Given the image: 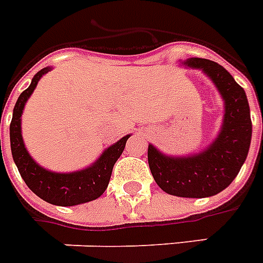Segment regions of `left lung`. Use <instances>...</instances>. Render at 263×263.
<instances>
[{
  "label": "left lung",
  "mask_w": 263,
  "mask_h": 263,
  "mask_svg": "<svg viewBox=\"0 0 263 263\" xmlns=\"http://www.w3.org/2000/svg\"><path fill=\"white\" fill-rule=\"evenodd\" d=\"M185 67L201 69L212 79L224 102V118L217 138L192 156H167L147 147L152 176L161 190L182 198H206L230 185L244 164L251 145L252 122L244 89L224 68L205 58H188Z\"/></svg>",
  "instance_id": "8db88e82"
}]
</instances>
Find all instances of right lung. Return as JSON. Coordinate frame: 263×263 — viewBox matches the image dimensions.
Returning <instances> with one entry per match:
<instances>
[{
	"label": "right lung",
	"mask_w": 263,
	"mask_h": 263,
	"mask_svg": "<svg viewBox=\"0 0 263 263\" xmlns=\"http://www.w3.org/2000/svg\"><path fill=\"white\" fill-rule=\"evenodd\" d=\"M51 68H43L33 77L30 86L21 93L17 102L13 107L12 121L9 125V138H11V151L17 170L21 173L26 185L32 190L43 201L57 206H73L81 205L85 202H90L103 195L107 190L108 181L111 177L112 167L121 156L125 147L128 138L125 135L114 145L107 147L92 166L83 170L72 171V173H54L39 166L29 152L25 147L22 138V117L25 104L37 86L40 78L47 73Z\"/></svg>",
	"instance_id": "right-lung-1"
}]
</instances>
